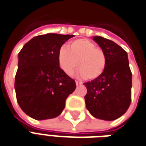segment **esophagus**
<instances>
[{"label": "esophagus", "instance_id": "esophagus-1", "mask_svg": "<svg viewBox=\"0 0 146 146\" xmlns=\"http://www.w3.org/2000/svg\"><path fill=\"white\" fill-rule=\"evenodd\" d=\"M75 83H76V86H81L82 82H81L79 81H75Z\"/></svg>", "mask_w": 146, "mask_h": 146}]
</instances>
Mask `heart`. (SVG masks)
I'll use <instances>...</instances> for the list:
<instances>
[{
    "instance_id": "obj_1",
    "label": "heart",
    "mask_w": 146,
    "mask_h": 146,
    "mask_svg": "<svg viewBox=\"0 0 146 146\" xmlns=\"http://www.w3.org/2000/svg\"><path fill=\"white\" fill-rule=\"evenodd\" d=\"M63 46L58 52V64L62 71L72 75L77 65V75L94 80L100 77L107 66V57L102 49L86 39H78Z\"/></svg>"
}]
</instances>
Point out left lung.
<instances>
[{"mask_svg": "<svg viewBox=\"0 0 146 146\" xmlns=\"http://www.w3.org/2000/svg\"><path fill=\"white\" fill-rule=\"evenodd\" d=\"M93 40L105 53L107 66L100 77L84 83L85 101L93 117L113 121L126 112L131 101V72L127 54L117 43L101 36Z\"/></svg>", "mask_w": 146, "mask_h": 146, "instance_id": "1", "label": "left lung"}]
</instances>
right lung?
<instances>
[{
  "instance_id": "right-lung-1",
  "label": "right lung",
  "mask_w": 146,
  "mask_h": 146,
  "mask_svg": "<svg viewBox=\"0 0 146 146\" xmlns=\"http://www.w3.org/2000/svg\"><path fill=\"white\" fill-rule=\"evenodd\" d=\"M74 35L48 33L26 42L19 53L15 88L19 107L36 120L59 116L66 99L76 88L75 82L63 72L58 52Z\"/></svg>"
}]
</instances>
